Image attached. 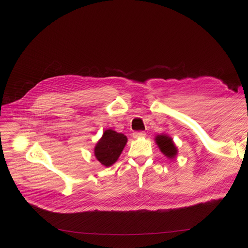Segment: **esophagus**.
I'll return each mask as SVG.
<instances>
[{"label": "esophagus", "mask_w": 248, "mask_h": 248, "mask_svg": "<svg viewBox=\"0 0 248 248\" xmlns=\"http://www.w3.org/2000/svg\"><path fill=\"white\" fill-rule=\"evenodd\" d=\"M132 136L134 139H140V138H144L146 137V132L144 131H136L132 133Z\"/></svg>", "instance_id": "obj_1"}]
</instances>
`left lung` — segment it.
Masks as SVG:
<instances>
[{
  "mask_svg": "<svg viewBox=\"0 0 248 248\" xmlns=\"http://www.w3.org/2000/svg\"><path fill=\"white\" fill-rule=\"evenodd\" d=\"M155 141L157 146L159 147L160 151L164 155L170 159L175 158L178 153V150L174 144V141H172L171 138L168 137L167 134H158V136L155 137Z\"/></svg>",
  "mask_w": 248,
  "mask_h": 248,
  "instance_id": "obj_1",
  "label": "left lung"
}]
</instances>
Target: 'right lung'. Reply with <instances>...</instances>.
<instances>
[{
    "label": "right lung",
    "mask_w": 248,
    "mask_h": 248,
    "mask_svg": "<svg viewBox=\"0 0 248 248\" xmlns=\"http://www.w3.org/2000/svg\"><path fill=\"white\" fill-rule=\"evenodd\" d=\"M127 142V138L123 133L108 129L103 132L102 138L97 142L94 155L102 166L110 167L121 155Z\"/></svg>",
    "instance_id": "obj_1"
}]
</instances>
